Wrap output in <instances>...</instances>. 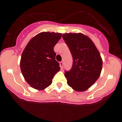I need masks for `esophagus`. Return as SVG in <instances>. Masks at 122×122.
I'll return each instance as SVG.
<instances>
[{
	"mask_svg": "<svg viewBox=\"0 0 122 122\" xmlns=\"http://www.w3.org/2000/svg\"><path fill=\"white\" fill-rule=\"evenodd\" d=\"M60 67H61V68H63V67H64L63 62H60Z\"/></svg>",
	"mask_w": 122,
	"mask_h": 122,
	"instance_id": "1",
	"label": "esophagus"
}]
</instances>
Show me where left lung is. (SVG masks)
Masks as SVG:
<instances>
[{"label": "left lung", "instance_id": "obj_1", "mask_svg": "<svg viewBox=\"0 0 122 122\" xmlns=\"http://www.w3.org/2000/svg\"><path fill=\"white\" fill-rule=\"evenodd\" d=\"M62 38L72 56V66L65 71L67 84L77 92H84L99 77L102 68V58L92 40L82 34H64Z\"/></svg>", "mask_w": 122, "mask_h": 122}]
</instances>
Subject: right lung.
I'll return each instance as SVG.
<instances>
[{
	"label": "right lung",
	"mask_w": 122,
	"mask_h": 122,
	"mask_svg": "<svg viewBox=\"0 0 122 122\" xmlns=\"http://www.w3.org/2000/svg\"><path fill=\"white\" fill-rule=\"evenodd\" d=\"M61 35L50 32L40 33L30 39L23 50L20 70L25 80L34 88L43 90L48 87L60 71L54 47Z\"/></svg>",
	"instance_id": "right-lung-1"
}]
</instances>
